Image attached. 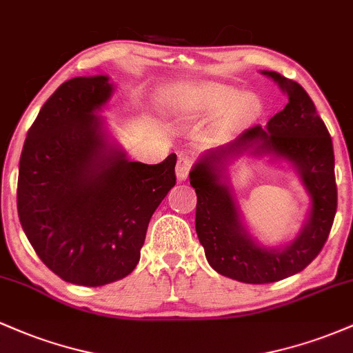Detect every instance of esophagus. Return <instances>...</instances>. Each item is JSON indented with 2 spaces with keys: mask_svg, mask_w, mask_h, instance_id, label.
Returning <instances> with one entry per match:
<instances>
[{
  "mask_svg": "<svg viewBox=\"0 0 353 353\" xmlns=\"http://www.w3.org/2000/svg\"><path fill=\"white\" fill-rule=\"evenodd\" d=\"M192 165V159L188 152H181L179 159H177V165H176V176L179 181H185L189 176V170H191Z\"/></svg>",
  "mask_w": 353,
  "mask_h": 353,
  "instance_id": "obj_1",
  "label": "esophagus"
}]
</instances>
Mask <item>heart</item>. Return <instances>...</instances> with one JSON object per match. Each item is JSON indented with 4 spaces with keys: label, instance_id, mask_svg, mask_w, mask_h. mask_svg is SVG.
<instances>
[{
    "label": "heart",
    "instance_id": "heart-1",
    "mask_svg": "<svg viewBox=\"0 0 353 353\" xmlns=\"http://www.w3.org/2000/svg\"><path fill=\"white\" fill-rule=\"evenodd\" d=\"M170 107L184 117H216L224 114L230 125L241 129L258 119L261 103L254 95L221 83L181 85L170 92Z\"/></svg>",
    "mask_w": 353,
    "mask_h": 353
}]
</instances>
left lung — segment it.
<instances>
[{
    "instance_id": "1",
    "label": "left lung",
    "mask_w": 353,
    "mask_h": 353,
    "mask_svg": "<svg viewBox=\"0 0 353 353\" xmlns=\"http://www.w3.org/2000/svg\"><path fill=\"white\" fill-rule=\"evenodd\" d=\"M261 73L288 97L283 110L265 129L254 125L231 144L208 150L189 172L197 194L196 233L208 263L223 276L251 285L273 283L307 268L327 241L336 212L334 144L315 103L300 83L276 72ZM248 150L293 163L312 199L301 233L281 248L258 245L247 233L227 183V162Z\"/></svg>"
}]
</instances>
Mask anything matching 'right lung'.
<instances>
[{"label": "right lung", "mask_w": 353, "mask_h": 353, "mask_svg": "<svg viewBox=\"0 0 353 353\" xmlns=\"http://www.w3.org/2000/svg\"><path fill=\"white\" fill-rule=\"evenodd\" d=\"M114 85L77 77L57 88L26 134L18 216L41 261L68 283L102 286L130 274L147 226L176 184V154L129 161L97 117Z\"/></svg>", "instance_id": "obj_1"}]
</instances>
